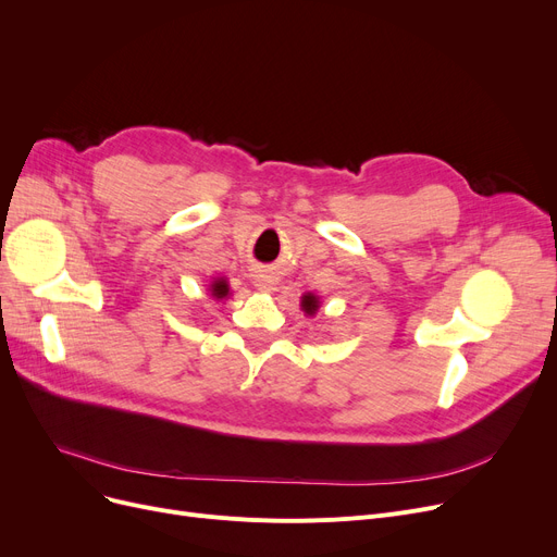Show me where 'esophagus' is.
<instances>
[{
	"label": "esophagus",
	"mask_w": 557,
	"mask_h": 557,
	"mask_svg": "<svg viewBox=\"0 0 557 557\" xmlns=\"http://www.w3.org/2000/svg\"><path fill=\"white\" fill-rule=\"evenodd\" d=\"M255 286L259 290H267V294H271V290H275V286H277V275H273L271 271H257Z\"/></svg>",
	"instance_id": "obj_1"
}]
</instances>
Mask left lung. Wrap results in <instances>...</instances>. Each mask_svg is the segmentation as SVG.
Returning <instances> with one entry per match:
<instances>
[{
    "instance_id": "obj_1",
    "label": "left lung",
    "mask_w": 557,
    "mask_h": 557,
    "mask_svg": "<svg viewBox=\"0 0 557 557\" xmlns=\"http://www.w3.org/2000/svg\"><path fill=\"white\" fill-rule=\"evenodd\" d=\"M300 307H302V311H305V313L313 315V313L318 311V307H320V302H318V296H313V294H307V296H302V302H300Z\"/></svg>"
}]
</instances>
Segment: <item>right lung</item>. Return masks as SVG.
<instances>
[{
    "label": "right lung",
    "mask_w": 557,
    "mask_h": 557,
    "mask_svg": "<svg viewBox=\"0 0 557 557\" xmlns=\"http://www.w3.org/2000/svg\"><path fill=\"white\" fill-rule=\"evenodd\" d=\"M210 290H212V296H214L216 300H223V298H227V294H230V284H227L225 277H216V280L210 284Z\"/></svg>",
    "instance_id": "add662e5"
}]
</instances>
